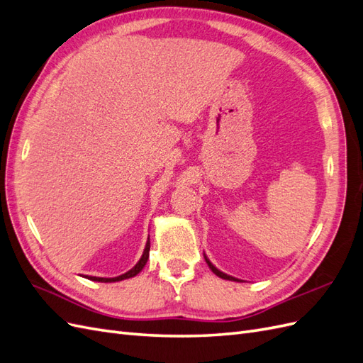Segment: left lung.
I'll return each instance as SVG.
<instances>
[{
  "label": "left lung",
  "mask_w": 363,
  "mask_h": 363,
  "mask_svg": "<svg viewBox=\"0 0 363 363\" xmlns=\"http://www.w3.org/2000/svg\"><path fill=\"white\" fill-rule=\"evenodd\" d=\"M204 259H206V262H207V265H208V268H211L215 274H216V276L218 277H221V279H224V280H233V281H240L239 279H236V277H232V276H228V274H225V272H223V271H219L215 265H213V263L211 262V260H208L206 256H204Z\"/></svg>",
  "instance_id": "1"
}]
</instances>
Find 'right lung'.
<instances>
[{
    "mask_svg": "<svg viewBox=\"0 0 363 363\" xmlns=\"http://www.w3.org/2000/svg\"><path fill=\"white\" fill-rule=\"evenodd\" d=\"M148 256H150V238L147 240V245H145V250H144V255H142V257L139 259V262L136 263V265L131 268L130 271H127L125 274H123V276H118V277H92V276H83L86 277L87 280H92V281H101V283H112V281H121V280H125V279H130V277H135L138 276V274L144 269V267L147 265V260H148Z\"/></svg>",
    "mask_w": 363,
    "mask_h": 363,
    "instance_id": "add662e5",
    "label": "right lung"
}]
</instances>
